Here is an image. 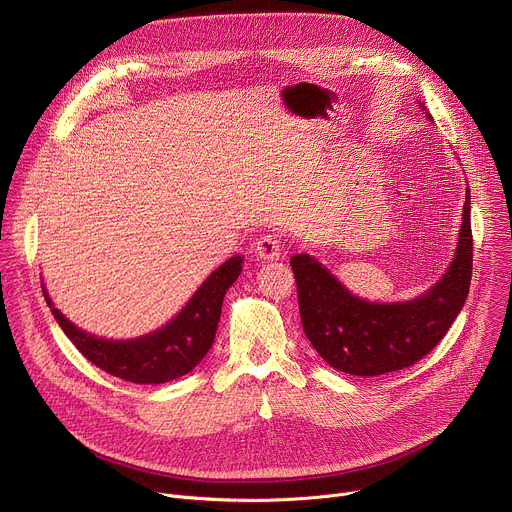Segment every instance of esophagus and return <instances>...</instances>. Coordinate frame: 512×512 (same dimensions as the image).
Returning <instances> with one entry per match:
<instances>
[{"label": "esophagus", "instance_id": "34e87169", "mask_svg": "<svg viewBox=\"0 0 512 512\" xmlns=\"http://www.w3.org/2000/svg\"><path fill=\"white\" fill-rule=\"evenodd\" d=\"M255 253L259 259H265V261L277 259L281 255V239L273 233L259 237L255 243Z\"/></svg>", "mask_w": 512, "mask_h": 512}]
</instances>
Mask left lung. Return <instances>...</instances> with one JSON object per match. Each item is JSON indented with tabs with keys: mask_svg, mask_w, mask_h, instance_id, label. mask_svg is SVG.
I'll return each instance as SVG.
<instances>
[{
	"mask_svg": "<svg viewBox=\"0 0 512 512\" xmlns=\"http://www.w3.org/2000/svg\"><path fill=\"white\" fill-rule=\"evenodd\" d=\"M462 218L450 269L411 302L360 300L314 257L304 253L291 257L304 332L330 367L358 377L401 371L429 354L446 336L468 298L472 279L470 190Z\"/></svg>",
	"mask_w": 512,
	"mask_h": 512,
	"instance_id": "left-lung-1",
	"label": "left lung"
}]
</instances>
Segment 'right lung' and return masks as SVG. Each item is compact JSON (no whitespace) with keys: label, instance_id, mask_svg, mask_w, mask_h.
<instances>
[{"label":"right lung","instance_id":"obj_1","mask_svg":"<svg viewBox=\"0 0 512 512\" xmlns=\"http://www.w3.org/2000/svg\"><path fill=\"white\" fill-rule=\"evenodd\" d=\"M243 257H231L198 287L192 300L164 328L135 340H103L68 322L52 308L46 289L44 298L70 342L101 371L139 385H160L190 373L206 356L221 320L227 289L235 283Z\"/></svg>","mask_w":512,"mask_h":512}]
</instances>
